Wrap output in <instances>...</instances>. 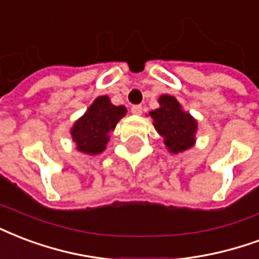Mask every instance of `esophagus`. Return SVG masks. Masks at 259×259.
<instances>
[{"label":"esophagus","mask_w":259,"mask_h":259,"mask_svg":"<svg viewBox=\"0 0 259 259\" xmlns=\"http://www.w3.org/2000/svg\"><path fill=\"white\" fill-rule=\"evenodd\" d=\"M132 112L135 115H141V112H143V107H141V105H133V107H132Z\"/></svg>","instance_id":"obj_1"}]
</instances>
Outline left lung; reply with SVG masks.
I'll use <instances>...</instances> for the list:
<instances>
[{
    "mask_svg": "<svg viewBox=\"0 0 259 259\" xmlns=\"http://www.w3.org/2000/svg\"><path fill=\"white\" fill-rule=\"evenodd\" d=\"M159 108L149 111L154 127L163 137L164 147L170 154L184 152L196 144L198 120L184 111L174 96L162 95L158 99Z\"/></svg>",
    "mask_w": 259,
    "mask_h": 259,
    "instance_id": "1",
    "label": "left lung"
}]
</instances>
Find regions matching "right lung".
<instances>
[{"label": "right lung", "instance_id": "obj_1", "mask_svg": "<svg viewBox=\"0 0 259 259\" xmlns=\"http://www.w3.org/2000/svg\"><path fill=\"white\" fill-rule=\"evenodd\" d=\"M126 112L124 105H114L108 96L96 97L85 114L70 129L76 151L85 155L101 154L107 148L115 126Z\"/></svg>", "mask_w": 259, "mask_h": 259}]
</instances>
